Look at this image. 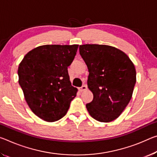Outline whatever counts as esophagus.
<instances>
[{
    "label": "esophagus",
    "mask_w": 157,
    "mask_h": 157,
    "mask_svg": "<svg viewBox=\"0 0 157 157\" xmlns=\"http://www.w3.org/2000/svg\"><path fill=\"white\" fill-rule=\"evenodd\" d=\"M86 89H87V86H86V85H83L82 86H81V87L79 88V90L80 91H86Z\"/></svg>",
    "instance_id": "34e87169"
}]
</instances>
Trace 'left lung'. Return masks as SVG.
I'll use <instances>...</instances> for the list:
<instances>
[{
    "instance_id": "left-lung-1",
    "label": "left lung",
    "mask_w": 157,
    "mask_h": 157,
    "mask_svg": "<svg viewBox=\"0 0 157 157\" xmlns=\"http://www.w3.org/2000/svg\"><path fill=\"white\" fill-rule=\"evenodd\" d=\"M79 54L88 68V88L94 95L86 105L90 115L101 122L116 119L131 101L136 71L126 54L105 44L79 45Z\"/></svg>"
}]
</instances>
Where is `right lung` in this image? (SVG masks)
Returning a JSON list of instances; mask_svg holds the SVG:
<instances>
[{"instance_id": "add662e5", "label": "right lung", "mask_w": 157, "mask_h": 157, "mask_svg": "<svg viewBox=\"0 0 157 157\" xmlns=\"http://www.w3.org/2000/svg\"><path fill=\"white\" fill-rule=\"evenodd\" d=\"M78 44H46L28 52L19 63V84L33 113L46 121L66 115L78 89L71 85L68 67Z\"/></svg>"}]
</instances>
